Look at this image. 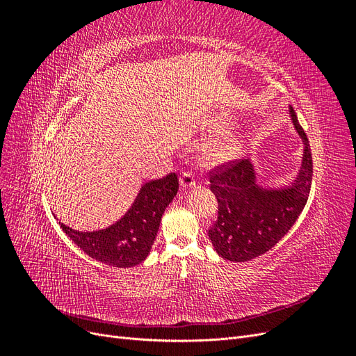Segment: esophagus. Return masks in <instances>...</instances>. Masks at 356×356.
Returning <instances> with one entry per match:
<instances>
[{
    "mask_svg": "<svg viewBox=\"0 0 356 356\" xmlns=\"http://www.w3.org/2000/svg\"><path fill=\"white\" fill-rule=\"evenodd\" d=\"M179 182H181V187L182 188H188V187H195L196 186L195 175H193V172H190V170L182 172Z\"/></svg>",
    "mask_w": 356,
    "mask_h": 356,
    "instance_id": "34e87169",
    "label": "esophagus"
}]
</instances>
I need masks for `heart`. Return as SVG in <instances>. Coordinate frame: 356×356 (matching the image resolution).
<instances>
[{
    "label": "heart",
    "mask_w": 356,
    "mask_h": 356,
    "mask_svg": "<svg viewBox=\"0 0 356 356\" xmlns=\"http://www.w3.org/2000/svg\"><path fill=\"white\" fill-rule=\"evenodd\" d=\"M239 152V141L236 139H230L225 144H221L218 147H215L213 149H211L209 153V159L213 161H225L233 159Z\"/></svg>",
    "instance_id": "b5f03b06"
}]
</instances>
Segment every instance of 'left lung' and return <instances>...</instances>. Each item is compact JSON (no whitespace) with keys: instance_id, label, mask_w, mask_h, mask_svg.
Returning a JSON list of instances; mask_svg holds the SVG:
<instances>
[{"instance_id":"obj_1","label":"left lung","mask_w":356,"mask_h":356,"mask_svg":"<svg viewBox=\"0 0 356 356\" xmlns=\"http://www.w3.org/2000/svg\"><path fill=\"white\" fill-rule=\"evenodd\" d=\"M289 113L305 144L303 165L293 186L282 190L260 188L255 184L250 159L229 161L209 170V188L218 200V213L208 236L224 260L250 261L272 250L306 207L314 161L309 139L293 106Z\"/></svg>"}]
</instances>
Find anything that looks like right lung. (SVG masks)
Masks as SVG:
<instances>
[{"label": "right lung", "instance_id": "right-lung-1", "mask_svg": "<svg viewBox=\"0 0 356 356\" xmlns=\"http://www.w3.org/2000/svg\"><path fill=\"white\" fill-rule=\"evenodd\" d=\"M177 174L149 181L122 220L98 232H79L63 222L60 229L80 250L104 264L132 267L143 263L152 250L161 215L178 193Z\"/></svg>", "mask_w": 356, "mask_h": 356}]
</instances>
